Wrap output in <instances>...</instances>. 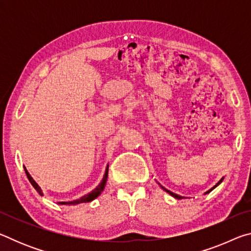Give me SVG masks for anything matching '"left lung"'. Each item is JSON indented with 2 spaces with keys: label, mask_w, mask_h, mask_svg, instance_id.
<instances>
[{
  "label": "left lung",
  "mask_w": 251,
  "mask_h": 251,
  "mask_svg": "<svg viewBox=\"0 0 251 251\" xmlns=\"http://www.w3.org/2000/svg\"><path fill=\"white\" fill-rule=\"evenodd\" d=\"M222 181H223V178H222V179H220V180L217 182V185H216V186H218V185H219L220 182H222ZM216 186H215V187H216ZM215 187H212V188H211V189H209V190H208V192H207L206 194H208V193H209V192H211V190L214 189ZM161 188H163V189L165 190V192H167L168 194H171L173 197H175V198H177V199H180V198H181V196H179V195H177V194H174V193H172V192H171V190H168V189H166V188H164V187H161Z\"/></svg>",
  "instance_id": "left-lung-1"
}]
</instances>
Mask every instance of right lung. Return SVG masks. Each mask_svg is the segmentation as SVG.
<instances>
[{
    "label": "right lung",
    "mask_w": 251,
    "mask_h": 251,
    "mask_svg": "<svg viewBox=\"0 0 251 251\" xmlns=\"http://www.w3.org/2000/svg\"><path fill=\"white\" fill-rule=\"evenodd\" d=\"M24 169H25V173H26V176H27V178H28L29 182H31L32 186L34 187V188L36 189V192L39 193L40 195H42V190H41V188H40V186L37 185L35 181H34V179L31 177V175H29L28 172L26 171V168H24ZM107 176H108V165H107V168H106V172H105V175H104V177H103V180L100 181V184L99 186H97L96 188H95L94 190H93V192H91L90 194H87V195H85V196H83L82 198L77 199V201H62V202H58V203H61V205H77V203L92 201L93 199H95L96 197H99L100 195V193L103 192L104 187H105V185H106V181H107Z\"/></svg>",
    "instance_id": "right-lung-1"
}]
</instances>
